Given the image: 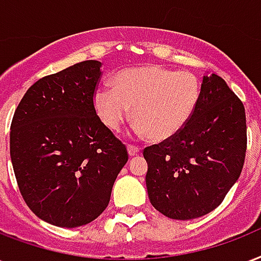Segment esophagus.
<instances>
[{"label":"esophagus","mask_w":261,"mask_h":261,"mask_svg":"<svg viewBox=\"0 0 261 261\" xmlns=\"http://www.w3.org/2000/svg\"><path fill=\"white\" fill-rule=\"evenodd\" d=\"M139 150H141V149H139L138 146H135V145H128V154H130V156H137L139 153Z\"/></svg>","instance_id":"esophagus-1"}]
</instances>
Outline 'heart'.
<instances>
[{"label": "heart", "instance_id": "heart-1", "mask_svg": "<svg viewBox=\"0 0 261 261\" xmlns=\"http://www.w3.org/2000/svg\"><path fill=\"white\" fill-rule=\"evenodd\" d=\"M200 90L194 73L149 65L117 72L112 87L95 91L93 104L109 130H120L130 117V108H134L138 131H146L154 141H164L178 134L190 120Z\"/></svg>", "mask_w": 261, "mask_h": 261}]
</instances>
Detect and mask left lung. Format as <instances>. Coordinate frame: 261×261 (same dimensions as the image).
I'll return each instance as SVG.
<instances>
[{"label": "left lung", "instance_id": "8db88e82", "mask_svg": "<svg viewBox=\"0 0 261 261\" xmlns=\"http://www.w3.org/2000/svg\"><path fill=\"white\" fill-rule=\"evenodd\" d=\"M246 142L242 101L224 79L215 73L204 76L198 104L186 126L144 149L152 205L176 220L210 214L240 178Z\"/></svg>", "mask_w": 261, "mask_h": 261}]
</instances>
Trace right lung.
Segmentation results:
<instances>
[{"label": "right lung", "mask_w": 261, "mask_h": 261, "mask_svg": "<svg viewBox=\"0 0 261 261\" xmlns=\"http://www.w3.org/2000/svg\"><path fill=\"white\" fill-rule=\"evenodd\" d=\"M101 65L86 60L41 77L12 119L11 159L20 193L38 218L59 227L98 218L128 160L126 145L95 113Z\"/></svg>", "instance_id": "right-lung-1"}]
</instances>
